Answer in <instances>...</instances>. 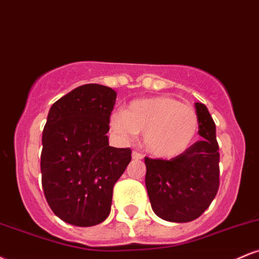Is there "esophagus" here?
Returning a JSON list of instances; mask_svg holds the SVG:
<instances>
[{
  "label": "esophagus",
  "mask_w": 259,
  "mask_h": 259,
  "mask_svg": "<svg viewBox=\"0 0 259 259\" xmlns=\"http://www.w3.org/2000/svg\"><path fill=\"white\" fill-rule=\"evenodd\" d=\"M132 156H133V159H136V160L144 158V154L140 153V152H138V151H133V154H132Z\"/></svg>",
  "instance_id": "esophagus-1"
}]
</instances>
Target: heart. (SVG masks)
Listing matches in <instances>:
<instances>
[{"label": "heart", "mask_w": 259, "mask_h": 259, "mask_svg": "<svg viewBox=\"0 0 259 259\" xmlns=\"http://www.w3.org/2000/svg\"><path fill=\"white\" fill-rule=\"evenodd\" d=\"M109 124L124 141L145 133L147 151L159 158H174L186 152L200 130L195 109L168 96L133 101L125 112H113Z\"/></svg>", "instance_id": "1"}]
</instances>
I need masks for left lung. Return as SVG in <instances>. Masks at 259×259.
Segmentation results:
<instances>
[{
	"instance_id": "left-lung-1",
	"label": "left lung",
	"mask_w": 259,
	"mask_h": 259,
	"mask_svg": "<svg viewBox=\"0 0 259 259\" xmlns=\"http://www.w3.org/2000/svg\"><path fill=\"white\" fill-rule=\"evenodd\" d=\"M198 135L186 152L174 158L146 157V189L153 212L173 223L197 219L214 200L219 189V146L215 124L203 103L196 102Z\"/></svg>"
}]
</instances>
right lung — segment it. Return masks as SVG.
Instances as JSON below:
<instances>
[{
  "label": "right lung",
  "instance_id": "obj_1",
  "mask_svg": "<svg viewBox=\"0 0 259 259\" xmlns=\"http://www.w3.org/2000/svg\"><path fill=\"white\" fill-rule=\"evenodd\" d=\"M117 92L86 84L56 101L42 133L41 175L47 203L58 218L94 227L109 215L113 187L132 150L109 146V118Z\"/></svg>",
  "mask_w": 259,
  "mask_h": 259
}]
</instances>
